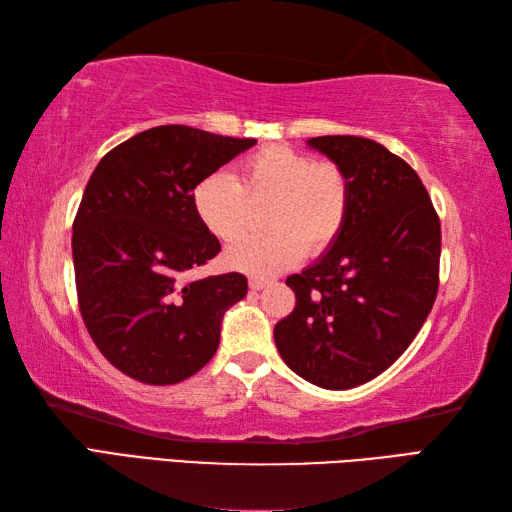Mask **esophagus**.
Wrapping results in <instances>:
<instances>
[{
    "instance_id": "esophagus-1",
    "label": "esophagus",
    "mask_w": 512,
    "mask_h": 512,
    "mask_svg": "<svg viewBox=\"0 0 512 512\" xmlns=\"http://www.w3.org/2000/svg\"><path fill=\"white\" fill-rule=\"evenodd\" d=\"M248 286H250V290H264L268 286V281H264V279H250Z\"/></svg>"
}]
</instances>
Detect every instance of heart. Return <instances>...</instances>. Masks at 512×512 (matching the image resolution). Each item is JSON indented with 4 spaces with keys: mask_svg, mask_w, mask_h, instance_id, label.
Segmentation results:
<instances>
[{
    "mask_svg": "<svg viewBox=\"0 0 512 512\" xmlns=\"http://www.w3.org/2000/svg\"><path fill=\"white\" fill-rule=\"evenodd\" d=\"M248 200H270L268 233L239 237L226 248L228 268L273 277L295 266L303 253H321L345 224L350 182L341 167L290 147H266L246 158L242 178L206 173L191 191V206L206 233L228 242L242 233Z\"/></svg>",
    "mask_w": 512,
    "mask_h": 512,
    "instance_id": "b5f03b06",
    "label": "heart"
}]
</instances>
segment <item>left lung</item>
<instances>
[{"mask_svg":"<svg viewBox=\"0 0 512 512\" xmlns=\"http://www.w3.org/2000/svg\"><path fill=\"white\" fill-rule=\"evenodd\" d=\"M350 209L328 250L286 284L297 306L275 325L284 363L323 389L383 374L416 339L438 295L440 220L418 173L376 140L319 136Z\"/></svg>","mask_w":512,"mask_h":512,"instance_id":"8db88e82","label":"left lung"}]
</instances>
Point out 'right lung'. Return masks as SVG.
<instances>
[{
    "instance_id": "add662e5",
    "label": "right lung",
    "mask_w": 512,
    "mask_h": 512,
    "mask_svg": "<svg viewBox=\"0 0 512 512\" xmlns=\"http://www.w3.org/2000/svg\"><path fill=\"white\" fill-rule=\"evenodd\" d=\"M255 143L160 125L114 147L90 176L72 224L76 297L92 341L129 378L176 385L200 372L224 312L246 297L239 273L187 279L220 253L191 191Z\"/></svg>"
}]
</instances>
